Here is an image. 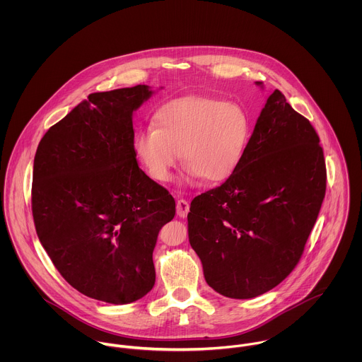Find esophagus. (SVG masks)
Returning <instances> with one entry per match:
<instances>
[{"instance_id":"obj_1","label":"esophagus","mask_w":362,"mask_h":362,"mask_svg":"<svg viewBox=\"0 0 362 362\" xmlns=\"http://www.w3.org/2000/svg\"><path fill=\"white\" fill-rule=\"evenodd\" d=\"M188 211H189V205L187 201H184V199L177 201V214L180 217H185L188 214Z\"/></svg>"}]
</instances>
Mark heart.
Wrapping results in <instances>:
<instances>
[{
  "label": "heart",
  "mask_w": 362,
  "mask_h": 362,
  "mask_svg": "<svg viewBox=\"0 0 362 362\" xmlns=\"http://www.w3.org/2000/svg\"><path fill=\"white\" fill-rule=\"evenodd\" d=\"M250 119L237 104L189 96L161 105L155 127L134 138V152L148 174L167 182L182 153L189 177L221 182L231 177L245 155Z\"/></svg>",
  "instance_id": "b5f03b06"
}]
</instances>
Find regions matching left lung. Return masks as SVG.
Returning <instances> with one entry per match:
<instances>
[{"label": "left lung", "mask_w": 362, "mask_h": 362, "mask_svg": "<svg viewBox=\"0 0 362 362\" xmlns=\"http://www.w3.org/2000/svg\"><path fill=\"white\" fill-rule=\"evenodd\" d=\"M325 192L319 136L276 89L260 111L238 168L191 202L189 244L207 284L237 300L280 284L304 252Z\"/></svg>", "instance_id": "left-lung-1"}]
</instances>
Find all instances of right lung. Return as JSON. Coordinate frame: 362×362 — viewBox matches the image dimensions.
<instances>
[{
  "label": "right lung",
  "instance_id": "add662e5",
  "mask_svg": "<svg viewBox=\"0 0 362 362\" xmlns=\"http://www.w3.org/2000/svg\"><path fill=\"white\" fill-rule=\"evenodd\" d=\"M148 85L88 96L42 138L33 164L37 237L86 297L122 305L155 286L153 250L175 201L138 165L132 114Z\"/></svg>",
  "mask_w": 362,
  "mask_h": 362
}]
</instances>
